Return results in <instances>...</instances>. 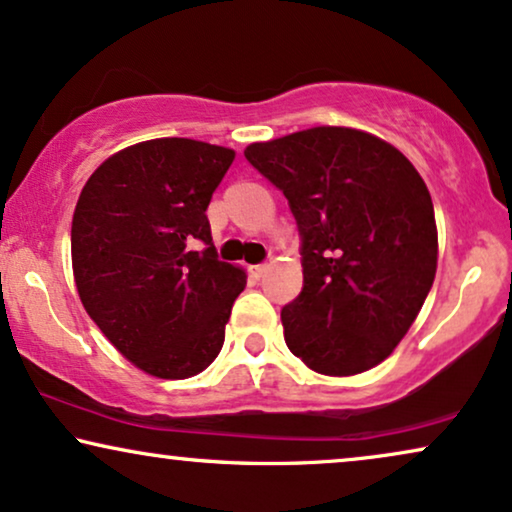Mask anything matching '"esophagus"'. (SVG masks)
<instances>
[{"label":"esophagus","mask_w":512,"mask_h":512,"mask_svg":"<svg viewBox=\"0 0 512 512\" xmlns=\"http://www.w3.org/2000/svg\"><path fill=\"white\" fill-rule=\"evenodd\" d=\"M270 265H272V261H265V263H261V265H256V268H254V275H256V277H263L265 272L270 270Z\"/></svg>","instance_id":"34e87169"}]
</instances>
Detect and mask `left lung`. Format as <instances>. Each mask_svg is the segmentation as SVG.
Here are the masks:
<instances>
[{"instance_id": "8db88e82", "label": "left lung", "mask_w": 512, "mask_h": 512, "mask_svg": "<svg viewBox=\"0 0 512 512\" xmlns=\"http://www.w3.org/2000/svg\"><path fill=\"white\" fill-rule=\"evenodd\" d=\"M244 157L287 197L303 289L282 308L284 341L317 374L353 376L402 341L433 287L437 228L414 164L364 131L315 126Z\"/></svg>"}]
</instances>
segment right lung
Masks as SVG:
<instances>
[{
    "label": "right lung",
    "mask_w": 512,
    "mask_h": 512,
    "mask_svg": "<svg viewBox=\"0 0 512 512\" xmlns=\"http://www.w3.org/2000/svg\"><path fill=\"white\" fill-rule=\"evenodd\" d=\"M235 152L190 138L131 145L86 181L72 270L108 341L157 378H188L221 353L247 275L218 261L207 207Z\"/></svg>",
    "instance_id": "right-lung-1"
}]
</instances>
